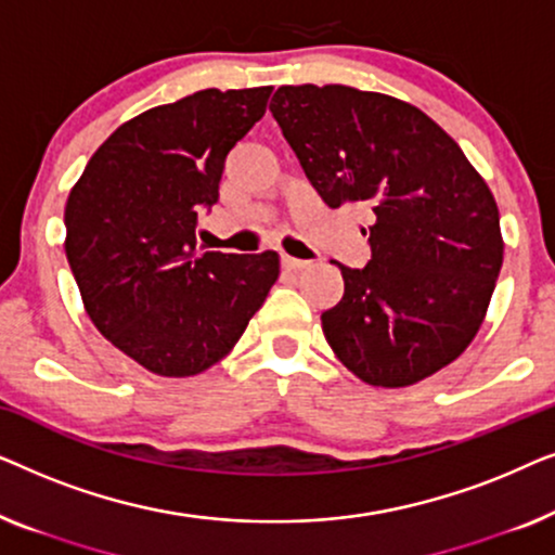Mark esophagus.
Returning <instances> with one entry per match:
<instances>
[{
  "label": "esophagus",
  "instance_id": "esophagus-1",
  "mask_svg": "<svg viewBox=\"0 0 555 555\" xmlns=\"http://www.w3.org/2000/svg\"><path fill=\"white\" fill-rule=\"evenodd\" d=\"M280 262H283V268H287V270H302V268H308L310 264V260H298V257H291V255H280Z\"/></svg>",
  "mask_w": 555,
  "mask_h": 555
}]
</instances>
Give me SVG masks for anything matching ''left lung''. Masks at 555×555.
Wrapping results in <instances>:
<instances>
[{"mask_svg": "<svg viewBox=\"0 0 555 555\" xmlns=\"http://www.w3.org/2000/svg\"><path fill=\"white\" fill-rule=\"evenodd\" d=\"M318 196L371 211V260L338 264L321 315L340 363L409 386L452 363L482 325L503 268L498 204L462 149L414 105L348 86H283L270 101Z\"/></svg>", "mask_w": 555, "mask_h": 555, "instance_id": "left-lung-1", "label": "left lung"}]
</instances>
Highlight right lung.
<instances>
[{
	"mask_svg": "<svg viewBox=\"0 0 555 555\" xmlns=\"http://www.w3.org/2000/svg\"><path fill=\"white\" fill-rule=\"evenodd\" d=\"M272 88H209L128 120L95 151L65 207V255L95 328L158 376L230 353L278 280V253H202L227 154Z\"/></svg>",
	"mask_w": 555,
	"mask_h": 555,
	"instance_id": "add662e5",
	"label": "right lung"
}]
</instances>
